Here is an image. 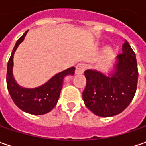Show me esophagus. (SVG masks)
Segmentation results:
<instances>
[{"mask_svg": "<svg viewBox=\"0 0 146 146\" xmlns=\"http://www.w3.org/2000/svg\"><path fill=\"white\" fill-rule=\"evenodd\" d=\"M85 68H86V66L84 64H83V63L78 64L76 67V74H77V75L83 74L85 70Z\"/></svg>", "mask_w": 146, "mask_h": 146, "instance_id": "1", "label": "esophagus"}]
</instances>
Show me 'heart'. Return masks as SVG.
<instances>
[{"mask_svg":"<svg viewBox=\"0 0 146 146\" xmlns=\"http://www.w3.org/2000/svg\"><path fill=\"white\" fill-rule=\"evenodd\" d=\"M113 53V50H112V48H110V47H107V48H106L104 49L103 51V56L105 58H106V57H109L110 56L111 54Z\"/></svg>","mask_w":146,"mask_h":146,"instance_id":"obj_1","label":"heart"}]
</instances>
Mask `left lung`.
Instances as JSON below:
<instances>
[{"instance_id":"left-lung-1","label":"left lung","mask_w":146,"mask_h":146,"mask_svg":"<svg viewBox=\"0 0 146 146\" xmlns=\"http://www.w3.org/2000/svg\"><path fill=\"white\" fill-rule=\"evenodd\" d=\"M122 52L107 75L93 69L84 71L87 84L83 92V100L88 109L98 116L111 117L120 114L131 103L136 93L137 58L126 40Z\"/></svg>"}]
</instances>
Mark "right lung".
Wrapping results in <instances>:
<instances>
[{
  "label": "right lung",
  "mask_w": 146,
  "mask_h": 146,
  "mask_svg": "<svg viewBox=\"0 0 146 146\" xmlns=\"http://www.w3.org/2000/svg\"><path fill=\"white\" fill-rule=\"evenodd\" d=\"M27 33V31L17 40L9 60L6 76L7 88L12 100L20 110L31 115H44L55 107L63 86L64 78L73 76L76 68L72 66L59 72L39 87L28 88L20 86L13 75L14 55L19 45L23 41Z\"/></svg>",
  "instance_id": "right-lung-1"
}]
</instances>
